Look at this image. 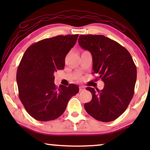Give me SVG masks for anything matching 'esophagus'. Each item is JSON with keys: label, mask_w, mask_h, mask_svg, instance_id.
<instances>
[{"label": "esophagus", "mask_w": 150, "mask_h": 150, "mask_svg": "<svg viewBox=\"0 0 150 150\" xmlns=\"http://www.w3.org/2000/svg\"><path fill=\"white\" fill-rule=\"evenodd\" d=\"M84 89H85V87H84L83 86H80V87H79V90H80V91H83Z\"/></svg>", "instance_id": "esophagus-1"}]
</instances>
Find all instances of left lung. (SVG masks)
Segmentation results:
<instances>
[{"mask_svg": "<svg viewBox=\"0 0 150 150\" xmlns=\"http://www.w3.org/2000/svg\"><path fill=\"white\" fill-rule=\"evenodd\" d=\"M79 44L93 58V74L104 83L102 90L87 87L92 99L85 103L87 113L100 122L118 118L130 104L137 81V67L130 52L111 39L100 35H82Z\"/></svg>", "mask_w": 150, "mask_h": 150, "instance_id": "1", "label": "left lung"}]
</instances>
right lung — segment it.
<instances>
[{
	"mask_svg": "<svg viewBox=\"0 0 150 150\" xmlns=\"http://www.w3.org/2000/svg\"><path fill=\"white\" fill-rule=\"evenodd\" d=\"M79 35H58L33 44L25 51L18 67L19 98L28 114L41 122L58 118L79 87H57L54 73L65 66L67 53L74 46Z\"/></svg>",
	"mask_w": 150,
	"mask_h": 150,
	"instance_id": "1",
	"label": "right lung"
}]
</instances>
